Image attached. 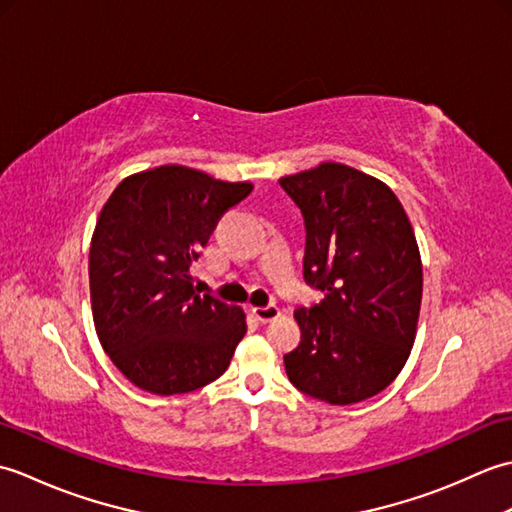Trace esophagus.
<instances>
[{"label": "esophagus", "mask_w": 512, "mask_h": 512, "mask_svg": "<svg viewBox=\"0 0 512 512\" xmlns=\"http://www.w3.org/2000/svg\"><path fill=\"white\" fill-rule=\"evenodd\" d=\"M253 314L259 321L268 323V321H275L277 317H281V308L277 306V303H268V306H255Z\"/></svg>", "instance_id": "1"}]
</instances>
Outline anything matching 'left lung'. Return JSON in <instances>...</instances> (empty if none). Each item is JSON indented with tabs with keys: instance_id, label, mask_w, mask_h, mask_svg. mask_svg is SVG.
Listing matches in <instances>:
<instances>
[{
	"instance_id": "1",
	"label": "left lung",
	"mask_w": 512,
	"mask_h": 512,
	"mask_svg": "<svg viewBox=\"0 0 512 512\" xmlns=\"http://www.w3.org/2000/svg\"><path fill=\"white\" fill-rule=\"evenodd\" d=\"M303 222V277L325 292L299 308L297 350L284 356L290 383L330 405L380 394L405 367L422 299L416 235L385 182L339 162L279 180Z\"/></svg>"
}]
</instances>
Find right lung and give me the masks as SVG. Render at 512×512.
Returning a JSON list of instances; mask_svg holds the SVG:
<instances>
[{
  "mask_svg": "<svg viewBox=\"0 0 512 512\" xmlns=\"http://www.w3.org/2000/svg\"><path fill=\"white\" fill-rule=\"evenodd\" d=\"M253 191L209 173L165 165L125 178L90 244L94 328L129 383L158 396L220 378L246 334V314L193 286L217 220Z\"/></svg>",
  "mask_w": 512,
  "mask_h": 512,
  "instance_id": "add662e5",
  "label": "right lung"
}]
</instances>
